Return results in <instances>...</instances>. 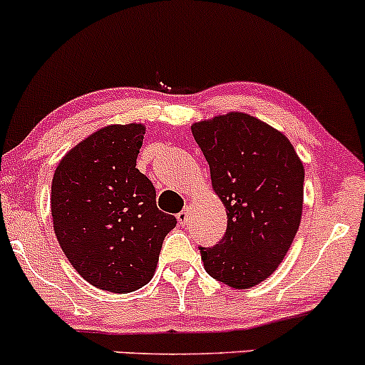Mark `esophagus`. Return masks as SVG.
<instances>
[{"instance_id":"1","label":"esophagus","mask_w":365,"mask_h":365,"mask_svg":"<svg viewBox=\"0 0 365 365\" xmlns=\"http://www.w3.org/2000/svg\"><path fill=\"white\" fill-rule=\"evenodd\" d=\"M187 217H190V208H184V210H181L178 214V220L181 226H186L187 224Z\"/></svg>"}]
</instances>
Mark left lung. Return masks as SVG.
I'll use <instances>...</instances> for the list:
<instances>
[{
    "instance_id": "1",
    "label": "left lung",
    "mask_w": 365,
    "mask_h": 365,
    "mask_svg": "<svg viewBox=\"0 0 365 365\" xmlns=\"http://www.w3.org/2000/svg\"><path fill=\"white\" fill-rule=\"evenodd\" d=\"M227 214L226 235L200 248L205 271L236 289L267 279L302 220L305 169L289 139L260 118L229 112L191 125Z\"/></svg>"
}]
</instances>
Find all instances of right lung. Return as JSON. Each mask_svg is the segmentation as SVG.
<instances>
[{
  "mask_svg": "<svg viewBox=\"0 0 365 365\" xmlns=\"http://www.w3.org/2000/svg\"><path fill=\"white\" fill-rule=\"evenodd\" d=\"M145 124H110L61 157L51 182L53 229L65 257L89 284L130 293L148 284L175 217L157 207L153 184L136 169Z\"/></svg>",
  "mask_w": 365,
  "mask_h": 365,
  "instance_id": "1",
  "label": "right lung"
}]
</instances>
